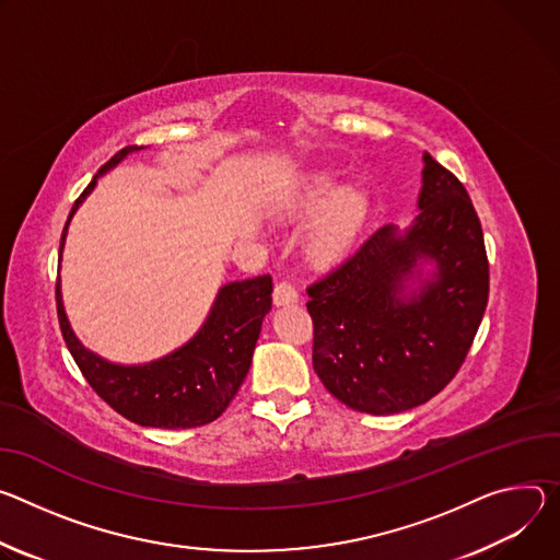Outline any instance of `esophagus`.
<instances>
[{"mask_svg": "<svg viewBox=\"0 0 560 560\" xmlns=\"http://www.w3.org/2000/svg\"><path fill=\"white\" fill-rule=\"evenodd\" d=\"M298 289L289 282V280H280L278 284H276V289H273V302H276V306H284V304H293V302H298Z\"/></svg>", "mask_w": 560, "mask_h": 560, "instance_id": "34e87169", "label": "esophagus"}]
</instances>
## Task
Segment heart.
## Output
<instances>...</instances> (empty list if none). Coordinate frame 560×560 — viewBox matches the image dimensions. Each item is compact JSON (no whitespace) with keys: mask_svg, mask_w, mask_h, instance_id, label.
<instances>
[{"mask_svg":"<svg viewBox=\"0 0 560 560\" xmlns=\"http://www.w3.org/2000/svg\"><path fill=\"white\" fill-rule=\"evenodd\" d=\"M291 207L302 215L325 211L308 233V252L318 260L345 256L358 240L366 218V198L353 189L345 191L342 184L329 175L308 179Z\"/></svg>","mask_w":560,"mask_h":560,"instance_id":"heart-1","label":"heart"}]
</instances>
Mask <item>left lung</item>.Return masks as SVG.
Returning <instances> with one entry per match:
<instances>
[{"instance_id":"1","label":"left lung","mask_w":560,"mask_h":560,"mask_svg":"<svg viewBox=\"0 0 560 560\" xmlns=\"http://www.w3.org/2000/svg\"><path fill=\"white\" fill-rule=\"evenodd\" d=\"M422 164L411 226L378 229L306 289L316 374L362 413H400L443 392L489 298L482 229L465 186L429 153ZM424 261L438 265L429 277Z\"/></svg>"}]
</instances>
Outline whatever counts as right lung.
Returning <instances> with one entry per match:
<instances>
[{
    "label": "right lung",
    "mask_w": 560,
    "mask_h": 560,
    "mask_svg": "<svg viewBox=\"0 0 560 560\" xmlns=\"http://www.w3.org/2000/svg\"><path fill=\"white\" fill-rule=\"evenodd\" d=\"M140 149L144 147L117 151L75 200L65 233H61L59 262L71 218L95 189L97 177ZM271 276L224 284L200 331L173 353L144 364L108 362L78 340L67 318L65 302H61L59 278L55 300L61 336L84 378L104 402L142 427L191 429L220 418L235 398L252 366L262 320L271 312Z\"/></svg>",
    "instance_id": "obj_1"
}]
</instances>
